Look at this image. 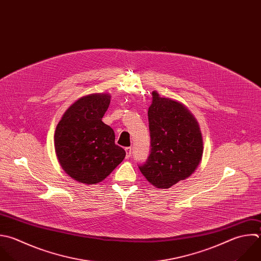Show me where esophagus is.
<instances>
[{"instance_id": "esophagus-1", "label": "esophagus", "mask_w": 261, "mask_h": 261, "mask_svg": "<svg viewBox=\"0 0 261 261\" xmlns=\"http://www.w3.org/2000/svg\"><path fill=\"white\" fill-rule=\"evenodd\" d=\"M125 152H126V158H129L132 156V148L130 147H126L125 148Z\"/></svg>"}]
</instances>
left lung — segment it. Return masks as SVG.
I'll return each instance as SVG.
<instances>
[{"label":"left lung","mask_w":261,"mask_h":261,"mask_svg":"<svg viewBox=\"0 0 261 261\" xmlns=\"http://www.w3.org/2000/svg\"><path fill=\"white\" fill-rule=\"evenodd\" d=\"M148 110L150 154L141 172L153 186L168 189L189 177L199 165L203 141L197 120L179 102L152 93Z\"/></svg>","instance_id":"left-lung-1"}]
</instances>
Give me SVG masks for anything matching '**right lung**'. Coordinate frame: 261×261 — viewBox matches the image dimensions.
<instances>
[{
    "instance_id": "add662e5",
    "label": "right lung",
    "mask_w": 261,
    "mask_h": 261,
    "mask_svg": "<svg viewBox=\"0 0 261 261\" xmlns=\"http://www.w3.org/2000/svg\"><path fill=\"white\" fill-rule=\"evenodd\" d=\"M109 104L108 94L85 96L66 110L56 127L60 165L80 182L102 181L125 157V151L115 145L113 129L102 121Z\"/></svg>"
}]
</instances>
